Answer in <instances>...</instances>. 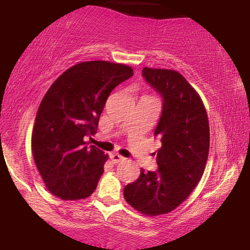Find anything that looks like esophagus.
<instances>
[{
    "mask_svg": "<svg viewBox=\"0 0 250 250\" xmlns=\"http://www.w3.org/2000/svg\"><path fill=\"white\" fill-rule=\"evenodd\" d=\"M110 158L112 162H114L115 164H117L119 162H122V160H124L125 158L123 156L119 155V153H112V155H110Z\"/></svg>",
    "mask_w": 250,
    "mask_h": 250,
    "instance_id": "esophagus-1",
    "label": "esophagus"
}]
</instances>
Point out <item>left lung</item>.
<instances>
[{
	"label": "left lung",
	"instance_id": "1",
	"mask_svg": "<svg viewBox=\"0 0 250 250\" xmlns=\"http://www.w3.org/2000/svg\"><path fill=\"white\" fill-rule=\"evenodd\" d=\"M146 81L164 99L157 125L162 148L158 170L141 168L138 180L124 188V198L146 216L167 214L183 203L197 187L209 152V123L204 102L182 74L145 67Z\"/></svg>",
	"mask_w": 250,
	"mask_h": 250
}]
</instances>
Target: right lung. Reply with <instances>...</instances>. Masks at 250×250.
<instances>
[{
	"mask_svg": "<svg viewBox=\"0 0 250 250\" xmlns=\"http://www.w3.org/2000/svg\"><path fill=\"white\" fill-rule=\"evenodd\" d=\"M124 63L84 61L63 71L41 101L32 133L37 169L53 196L80 200L94 192L108 155L84 146L111 91L133 76Z\"/></svg>",
	"mask_w": 250,
	"mask_h": 250,
	"instance_id": "add662e5",
	"label": "right lung"
}]
</instances>
